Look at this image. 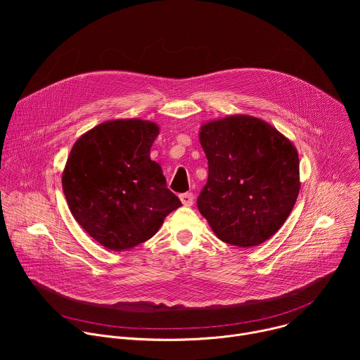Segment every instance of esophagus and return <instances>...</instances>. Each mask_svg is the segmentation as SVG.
<instances>
[{
	"label": "esophagus",
	"mask_w": 360,
	"mask_h": 360,
	"mask_svg": "<svg viewBox=\"0 0 360 360\" xmlns=\"http://www.w3.org/2000/svg\"><path fill=\"white\" fill-rule=\"evenodd\" d=\"M179 199H181L184 207H192V203H193V195H192L191 192L181 193V195H179Z\"/></svg>",
	"instance_id": "obj_1"
}]
</instances>
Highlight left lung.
Segmentation results:
<instances>
[{"instance_id": "8db88e82", "label": "left lung", "mask_w": 360, "mask_h": 360, "mask_svg": "<svg viewBox=\"0 0 360 360\" xmlns=\"http://www.w3.org/2000/svg\"><path fill=\"white\" fill-rule=\"evenodd\" d=\"M199 142L208 160V182L196 200L202 217L229 245L252 248L268 240L299 195L295 145L250 115L202 124Z\"/></svg>"}]
</instances>
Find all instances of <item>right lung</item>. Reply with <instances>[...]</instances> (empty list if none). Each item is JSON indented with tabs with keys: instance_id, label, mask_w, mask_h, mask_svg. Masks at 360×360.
<instances>
[{
	"instance_id": "1",
	"label": "right lung",
	"mask_w": 360,
	"mask_h": 360,
	"mask_svg": "<svg viewBox=\"0 0 360 360\" xmlns=\"http://www.w3.org/2000/svg\"><path fill=\"white\" fill-rule=\"evenodd\" d=\"M158 134L160 127L150 121H105L85 132L70 152L63 172L70 211L107 249L143 243L182 205L149 157Z\"/></svg>"
}]
</instances>
